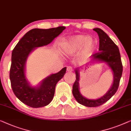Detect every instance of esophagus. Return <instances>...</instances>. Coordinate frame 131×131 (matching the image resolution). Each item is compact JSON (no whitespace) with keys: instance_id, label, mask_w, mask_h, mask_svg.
I'll list each match as a JSON object with an SVG mask.
<instances>
[{"instance_id":"esophagus-1","label":"esophagus","mask_w":131,"mask_h":131,"mask_svg":"<svg viewBox=\"0 0 131 131\" xmlns=\"http://www.w3.org/2000/svg\"><path fill=\"white\" fill-rule=\"evenodd\" d=\"M67 71L68 72H72V71H73V67H70V66H69V67H67Z\"/></svg>"}]
</instances>
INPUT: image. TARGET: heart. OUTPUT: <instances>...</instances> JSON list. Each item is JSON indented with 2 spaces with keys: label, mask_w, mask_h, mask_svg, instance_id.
Returning <instances> with one entry per match:
<instances>
[{
  "label": "heart",
  "mask_w": 131,
  "mask_h": 131,
  "mask_svg": "<svg viewBox=\"0 0 131 131\" xmlns=\"http://www.w3.org/2000/svg\"><path fill=\"white\" fill-rule=\"evenodd\" d=\"M97 42L91 37L85 35H77L66 38L62 41V47L66 54L71 56L81 50L83 57L88 58L95 51Z\"/></svg>",
  "instance_id": "1"
}]
</instances>
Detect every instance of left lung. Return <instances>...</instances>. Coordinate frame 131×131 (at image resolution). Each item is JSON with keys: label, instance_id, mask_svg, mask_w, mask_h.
Returning <instances> with one entry per match:
<instances>
[{"label": "left lung", "instance_id": "8db88e82", "mask_svg": "<svg viewBox=\"0 0 131 131\" xmlns=\"http://www.w3.org/2000/svg\"><path fill=\"white\" fill-rule=\"evenodd\" d=\"M93 30L97 33L99 38V52L92 55V60L86 64V67L95 62H105L112 72L113 79L111 87L103 96L96 99H89L84 97L80 92V68L75 69L76 80L73 84L72 93L79 103L87 107H97L102 105L114 95L118 89L123 70L121 54L117 45L102 29L96 28Z\"/></svg>", "mask_w": 131, "mask_h": 131}]
</instances>
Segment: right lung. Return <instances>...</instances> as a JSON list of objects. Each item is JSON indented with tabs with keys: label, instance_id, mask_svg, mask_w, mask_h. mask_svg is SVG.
<instances>
[{
	"label": "right lung",
	"instance_id": "1",
	"mask_svg": "<svg viewBox=\"0 0 131 131\" xmlns=\"http://www.w3.org/2000/svg\"><path fill=\"white\" fill-rule=\"evenodd\" d=\"M66 27L50 29L35 28L20 39L12 51L10 77L11 86L15 96L28 106H45L52 101L57 83L66 72L64 67L58 73L47 77L37 86H32L26 77V62L29 54L38 47L47 45L61 34Z\"/></svg>",
	"mask_w": 131,
	"mask_h": 131
}]
</instances>
